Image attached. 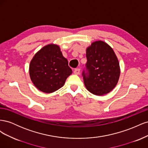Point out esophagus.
I'll list each match as a JSON object with an SVG mask.
<instances>
[{"mask_svg": "<svg viewBox=\"0 0 148 148\" xmlns=\"http://www.w3.org/2000/svg\"><path fill=\"white\" fill-rule=\"evenodd\" d=\"M74 73L75 75H79L80 73V69H75Z\"/></svg>", "mask_w": 148, "mask_h": 148, "instance_id": "obj_1", "label": "esophagus"}]
</instances>
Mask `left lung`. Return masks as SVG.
<instances>
[{"label":"left lung","mask_w":148,"mask_h":148,"mask_svg":"<svg viewBox=\"0 0 148 148\" xmlns=\"http://www.w3.org/2000/svg\"><path fill=\"white\" fill-rule=\"evenodd\" d=\"M88 72H83L85 87L92 94L102 96L117 85L120 74L119 60L109 44L102 41L92 42L86 49Z\"/></svg>","instance_id":"obj_1"}]
</instances>
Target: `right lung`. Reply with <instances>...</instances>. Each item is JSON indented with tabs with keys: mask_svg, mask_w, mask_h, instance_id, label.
Listing matches in <instances>:
<instances>
[{
	"mask_svg": "<svg viewBox=\"0 0 148 148\" xmlns=\"http://www.w3.org/2000/svg\"><path fill=\"white\" fill-rule=\"evenodd\" d=\"M29 72L31 81L39 91L51 93L64 86L72 70L60 47L50 44L36 53L30 62Z\"/></svg>",
	"mask_w": 148,
	"mask_h": 148,
	"instance_id": "1",
	"label": "right lung"
}]
</instances>
